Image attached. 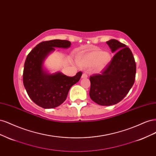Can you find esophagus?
Returning a JSON list of instances; mask_svg holds the SVG:
<instances>
[{
	"label": "esophagus",
	"mask_w": 156,
	"mask_h": 156,
	"mask_svg": "<svg viewBox=\"0 0 156 156\" xmlns=\"http://www.w3.org/2000/svg\"><path fill=\"white\" fill-rule=\"evenodd\" d=\"M81 77H82L83 79H85V78H87V77H88V75H87L86 73H83Z\"/></svg>",
	"instance_id": "esophagus-1"
}]
</instances>
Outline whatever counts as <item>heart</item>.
Here are the masks:
<instances>
[{"label": "heart", "instance_id": "obj_1", "mask_svg": "<svg viewBox=\"0 0 156 156\" xmlns=\"http://www.w3.org/2000/svg\"><path fill=\"white\" fill-rule=\"evenodd\" d=\"M111 60V55L100 49H94L88 53L81 54L77 58V62L80 66L83 68L93 66L96 72L104 69L109 64Z\"/></svg>", "mask_w": 156, "mask_h": 156}]
</instances>
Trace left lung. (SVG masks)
<instances>
[{
    "mask_svg": "<svg viewBox=\"0 0 156 156\" xmlns=\"http://www.w3.org/2000/svg\"><path fill=\"white\" fill-rule=\"evenodd\" d=\"M106 43L115 55L101 74L90 77V97L103 106L115 105L123 100L133 87L136 74L135 61L130 49L115 39Z\"/></svg>",
    "mask_w": 156,
    "mask_h": 156,
    "instance_id": "left-lung-1",
    "label": "left lung"
}]
</instances>
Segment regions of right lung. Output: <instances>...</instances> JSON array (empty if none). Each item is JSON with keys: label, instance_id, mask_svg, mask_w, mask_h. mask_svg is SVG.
I'll list each match as a JSON object with an SVG mask.
<instances>
[{"label": "right lung", "instance_id": "1", "mask_svg": "<svg viewBox=\"0 0 156 156\" xmlns=\"http://www.w3.org/2000/svg\"><path fill=\"white\" fill-rule=\"evenodd\" d=\"M68 40H53L37 44L27 55L23 70V84L28 95L36 105L52 108L60 105L66 100L70 88L77 83L82 75L79 72L73 77L61 72L49 74L44 69L47 56L55 48H68Z\"/></svg>", "mask_w": 156, "mask_h": 156}]
</instances>
